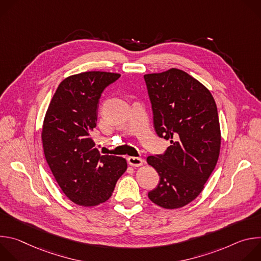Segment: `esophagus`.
<instances>
[{"label": "esophagus", "mask_w": 261, "mask_h": 261, "mask_svg": "<svg viewBox=\"0 0 261 261\" xmlns=\"http://www.w3.org/2000/svg\"><path fill=\"white\" fill-rule=\"evenodd\" d=\"M128 163H129V165H131V166L139 167V166L142 165L143 160H142L141 158H138V157H129V158H128Z\"/></svg>", "instance_id": "esophagus-1"}]
</instances>
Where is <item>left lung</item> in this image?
<instances>
[{
	"label": "left lung",
	"mask_w": 261,
	"mask_h": 261,
	"mask_svg": "<svg viewBox=\"0 0 261 261\" xmlns=\"http://www.w3.org/2000/svg\"><path fill=\"white\" fill-rule=\"evenodd\" d=\"M158 136L170 140L163 155L148 156L160 181L148 192L157 205L173 210L194 200L217 164L221 131L211 92L182 70L143 76Z\"/></svg>",
	"instance_id": "left-lung-1"
}]
</instances>
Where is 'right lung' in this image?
<instances>
[{
  "label": "right lung",
  "instance_id": "obj_1",
  "mask_svg": "<svg viewBox=\"0 0 261 261\" xmlns=\"http://www.w3.org/2000/svg\"><path fill=\"white\" fill-rule=\"evenodd\" d=\"M120 76L102 71L68 76L45 114L41 138L46 162L64 194L79 205L105 202L127 169L126 159L101 155L91 137L101 94Z\"/></svg>",
  "mask_w": 261,
  "mask_h": 261
}]
</instances>
